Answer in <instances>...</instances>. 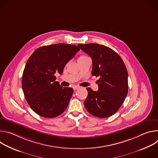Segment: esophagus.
Segmentation results:
<instances>
[{
  "label": "esophagus",
  "instance_id": "34e87169",
  "mask_svg": "<svg viewBox=\"0 0 158 158\" xmlns=\"http://www.w3.org/2000/svg\"><path fill=\"white\" fill-rule=\"evenodd\" d=\"M79 88H80V87H79V86H77V85H75V86L73 87V89L74 90V91H76V90H77V89H79Z\"/></svg>",
  "mask_w": 158,
  "mask_h": 158
}]
</instances>
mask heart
Returning a JSON list of instances; mask_svg holds the SVG:
<instances>
[{
    "label": "heart",
    "mask_w": 158,
    "mask_h": 158,
    "mask_svg": "<svg viewBox=\"0 0 158 158\" xmlns=\"http://www.w3.org/2000/svg\"><path fill=\"white\" fill-rule=\"evenodd\" d=\"M87 57V56H81L79 58H81V57Z\"/></svg>",
    "instance_id": "heart-1"
}]
</instances>
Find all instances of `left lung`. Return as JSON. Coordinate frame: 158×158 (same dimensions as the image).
<instances>
[{
    "mask_svg": "<svg viewBox=\"0 0 158 158\" xmlns=\"http://www.w3.org/2000/svg\"><path fill=\"white\" fill-rule=\"evenodd\" d=\"M78 46L92 59V75L99 77L98 91L86 88L88 96L84 102L86 110L101 118L114 114L128 92V74L123 59L114 51L103 45L87 44Z\"/></svg>",
    "mask_w": 158,
    "mask_h": 158,
    "instance_id": "left-lung-1",
    "label": "left lung"
}]
</instances>
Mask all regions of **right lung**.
Listing matches in <instances>:
<instances>
[{
  "instance_id": "1",
  "label": "right lung",
  "mask_w": 158,
  "mask_h": 158,
  "mask_svg": "<svg viewBox=\"0 0 158 158\" xmlns=\"http://www.w3.org/2000/svg\"><path fill=\"white\" fill-rule=\"evenodd\" d=\"M80 49L75 45L56 44L40 47L29 58L22 77V87L31 109L38 115L53 118L68 106L72 87H63L56 81L65 65Z\"/></svg>"
}]
</instances>
